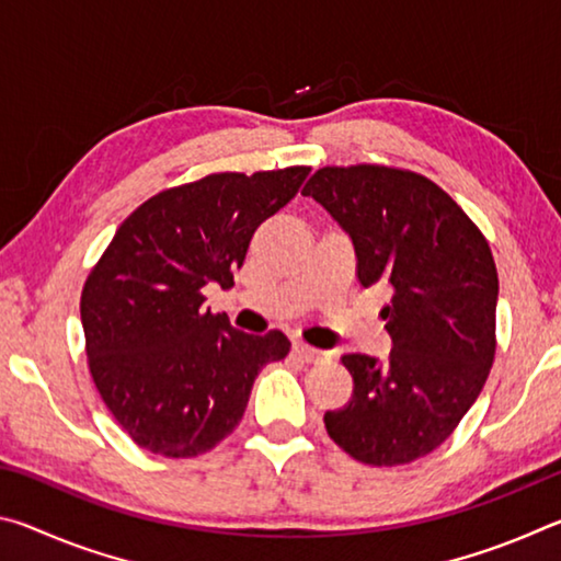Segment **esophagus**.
<instances>
[{
    "mask_svg": "<svg viewBox=\"0 0 561 561\" xmlns=\"http://www.w3.org/2000/svg\"><path fill=\"white\" fill-rule=\"evenodd\" d=\"M291 354L297 356L299 360H304V364H321V360L327 358L324 351L311 348V346H307V344H301V341H297V344L291 346Z\"/></svg>",
    "mask_w": 561,
    "mask_h": 561,
    "instance_id": "obj_1",
    "label": "esophagus"
}]
</instances>
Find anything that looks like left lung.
Masks as SVG:
<instances>
[{"label": "left lung", "mask_w": 561, "mask_h": 561, "mask_svg": "<svg viewBox=\"0 0 561 561\" xmlns=\"http://www.w3.org/2000/svg\"><path fill=\"white\" fill-rule=\"evenodd\" d=\"M314 197L351 237L360 287L391 291L386 360L346 354L354 396L324 423L366 465H405L455 431L495 358L497 270L488 240L433 180L386 165L321 168Z\"/></svg>", "instance_id": "1"}]
</instances>
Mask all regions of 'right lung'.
I'll list each match as a JSON object with an SVG mask.
<instances>
[{
	"label": "right lung",
	"instance_id": "right-lung-1",
	"mask_svg": "<svg viewBox=\"0 0 561 561\" xmlns=\"http://www.w3.org/2000/svg\"><path fill=\"white\" fill-rule=\"evenodd\" d=\"M311 168L215 173L150 197L113 234L81 294L89 368L103 403L140 448L213 450L242 421L252 383L289 354L282 331L234 329L203 309V287H234L257 227Z\"/></svg>",
	"mask_w": 561,
	"mask_h": 561
}]
</instances>
